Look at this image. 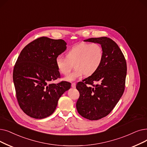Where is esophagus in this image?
<instances>
[{
    "label": "esophagus",
    "instance_id": "1",
    "mask_svg": "<svg viewBox=\"0 0 147 147\" xmlns=\"http://www.w3.org/2000/svg\"><path fill=\"white\" fill-rule=\"evenodd\" d=\"M76 83H72L71 84V87L72 88H76Z\"/></svg>",
    "mask_w": 147,
    "mask_h": 147
}]
</instances>
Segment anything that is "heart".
<instances>
[{"label": "heart", "mask_w": 147, "mask_h": 147, "mask_svg": "<svg viewBox=\"0 0 147 147\" xmlns=\"http://www.w3.org/2000/svg\"><path fill=\"white\" fill-rule=\"evenodd\" d=\"M66 58L58 56L56 58V66L59 72L67 76L73 66L76 69L65 78L74 81L82 77L93 75L99 69L103 60L104 52L97 43H80L70 48L65 53Z\"/></svg>", "instance_id": "b5f03b06"}]
</instances>
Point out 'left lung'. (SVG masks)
Here are the masks:
<instances>
[{"label":"left lung","instance_id":"8db88e82","mask_svg":"<svg viewBox=\"0 0 147 147\" xmlns=\"http://www.w3.org/2000/svg\"><path fill=\"white\" fill-rule=\"evenodd\" d=\"M84 41L101 44L104 57L96 73L76 85L80 94L76 108L84 118L98 120L109 115L123 95L127 63L121 49L110 38H91Z\"/></svg>","mask_w":147,"mask_h":147}]
</instances>
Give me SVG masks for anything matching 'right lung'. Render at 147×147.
Wrapping results in <instances>:
<instances>
[{"label":"right lung","mask_w":147,"mask_h":147,"mask_svg":"<svg viewBox=\"0 0 147 147\" xmlns=\"http://www.w3.org/2000/svg\"><path fill=\"white\" fill-rule=\"evenodd\" d=\"M63 40L42 36L32 41L22 50L13 69V81L19 106L28 116L42 119L52 115L61 95L71 83H51L61 74L56 58L64 52Z\"/></svg>","instance_id":"1"}]
</instances>
